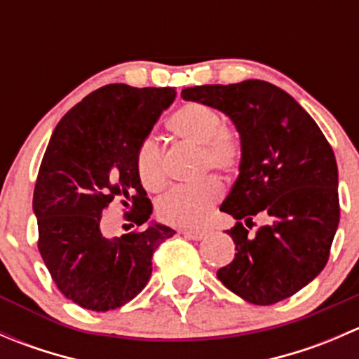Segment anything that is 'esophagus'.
Listing matches in <instances>:
<instances>
[{
	"mask_svg": "<svg viewBox=\"0 0 359 359\" xmlns=\"http://www.w3.org/2000/svg\"><path fill=\"white\" fill-rule=\"evenodd\" d=\"M182 234L189 240H201V238L206 236V231H182Z\"/></svg>",
	"mask_w": 359,
	"mask_h": 359,
	"instance_id": "34e87169",
	"label": "esophagus"
}]
</instances>
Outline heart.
Returning <instances> with one entry per match:
<instances>
[{
	"label": "heart",
	"instance_id": "1",
	"mask_svg": "<svg viewBox=\"0 0 359 359\" xmlns=\"http://www.w3.org/2000/svg\"><path fill=\"white\" fill-rule=\"evenodd\" d=\"M166 128L175 139L198 146V172L201 175L208 170L219 175H229L240 165V137L233 128L224 125L220 112L208 104H186L170 116ZM133 163L137 177L147 191L156 193L165 187L163 153L153 139H144L137 146ZM220 198L222 186L210 177L194 186L175 187L166 193L158 203V215L163 222L172 226L196 229L205 226Z\"/></svg>",
	"mask_w": 359,
	"mask_h": 359
}]
</instances>
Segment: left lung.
Returning a JSON list of instances; mask_svg holds the SVG:
<instances>
[{
    "label": "left lung",
    "mask_w": 359,
    "mask_h": 359,
    "mask_svg": "<svg viewBox=\"0 0 359 359\" xmlns=\"http://www.w3.org/2000/svg\"><path fill=\"white\" fill-rule=\"evenodd\" d=\"M186 100L226 112L241 139L240 175L220 210L238 220L236 245L217 278L250 304L288 299L327 266L340 219L339 172L332 146L285 90L260 79L184 88ZM259 211L270 217L248 235Z\"/></svg>",
    "instance_id": "obj_1"
}]
</instances>
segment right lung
<instances>
[{
    "label": "right lung",
    "mask_w": 359,
    "mask_h": 359,
    "mask_svg": "<svg viewBox=\"0 0 359 359\" xmlns=\"http://www.w3.org/2000/svg\"><path fill=\"white\" fill-rule=\"evenodd\" d=\"M175 95L170 86L112 83L86 95L53 130L32 198L38 250L57 288L85 309H118L139 295L153 253L175 234L147 224L153 205L133 163L137 146ZM112 201L122 203L123 219L136 227L119 238L102 229V212Z\"/></svg>",
    "instance_id": "1"
}]
</instances>
